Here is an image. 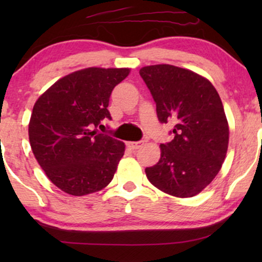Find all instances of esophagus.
Instances as JSON below:
<instances>
[{
  "label": "esophagus",
  "instance_id": "1",
  "mask_svg": "<svg viewBox=\"0 0 262 262\" xmlns=\"http://www.w3.org/2000/svg\"><path fill=\"white\" fill-rule=\"evenodd\" d=\"M143 144H144V142H143V141H138V142H128V143H127L128 148L132 149V150H137V149H139Z\"/></svg>",
  "mask_w": 262,
  "mask_h": 262
}]
</instances>
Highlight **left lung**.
I'll return each instance as SVG.
<instances>
[{
  "mask_svg": "<svg viewBox=\"0 0 262 262\" xmlns=\"http://www.w3.org/2000/svg\"><path fill=\"white\" fill-rule=\"evenodd\" d=\"M139 75L159 120L174 124L173 139L160 145V161L145 168L148 180L167 194L194 196L213 180L227 155L229 126L220 95L205 77L169 64L144 67Z\"/></svg>",
  "mask_w": 262,
  "mask_h": 262,
  "instance_id": "obj_1",
  "label": "left lung"
}]
</instances>
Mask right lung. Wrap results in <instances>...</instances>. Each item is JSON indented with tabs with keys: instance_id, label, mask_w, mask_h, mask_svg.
Segmentation results:
<instances>
[{
	"instance_id": "1",
	"label": "right lung",
	"mask_w": 262,
	"mask_h": 262,
	"mask_svg": "<svg viewBox=\"0 0 262 262\" xmlns=\"http://www.w3.org/2000/svg\"><path fill=\"white\" fill-rule=\"evenodd\" d=\"M130 69L87 68L53 83L34 103L28 125L32 151L53 185L85 195L112 181L125 151L121 141L98 131L113 88Z\"/></svg>"
}]
</instances>
